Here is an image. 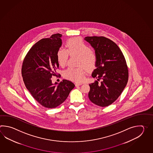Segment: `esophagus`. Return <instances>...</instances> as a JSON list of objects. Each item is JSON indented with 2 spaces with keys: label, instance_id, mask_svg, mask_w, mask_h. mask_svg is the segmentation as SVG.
Listing matches in <instances>:
<instances>
[{
  "label": "esophagus",
  "instance_id": "obj_1",
  "mask_svg": "<svg viewBox=\"0 0 153 153\" xmlns=\"http://www.w3.org/2000/svg\"><path fill=\"white\" fill-rule=\"evenodd\" d=\"M82 84V83H79V82H75V86H80V85H81Z\"/></svg>",
  "mask_w": 153,
  "mask_h": 153
}]
</instances>
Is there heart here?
<instances>
[{
    "mask_svg": "<svg viewBox=\"0 0 153 153\" xmlns=\"http://www.w3.org/2000/svg\"><path fill=\"white\" fill-rule=\"evenodd\" d=\"M67 50L59 49L57 52V59L59 65L65 67L68 59L69 54L71 56H78L76 68H68L63 73L65 78L80 82L84 78L87 69L94 68L97 63V56L94 51L86 44L80 38H73L69 39L67 42Z\"/></svg>",
    "mask_w": 153,
    "mask_h": 153,
    "instance_id": "obj_1",
    "label": "heart"
}]
</instances>
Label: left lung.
Returning <instances> with one entry per match:
<instances>
[{
  "label": "left lung",
  "mask_w": 153,
  "mask_h": 153,
  "mask_svg": "<svg viewBox=\"0 0 153 153\" xmlns=\"http://www.w3.org/2000/svg\"><path fill=\"white\" fill-rule=\"evenodd\" d=\"M85 40L91 44L97 56L96 68L93 78L102 80L89 84L88 98L94 104L107 107L120 96L126 86L128 71L123 52L111 39L104 36H86Z\"/></svg>",
  "instance_id": "1"
}]
</instances>
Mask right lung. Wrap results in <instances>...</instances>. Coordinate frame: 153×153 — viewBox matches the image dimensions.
<instances>
[{"label": "right lung", "instance_id": "obj_1", "mask_svg": "<svg viewBox=\"0 0 153 153\" xmlns=\"http://www.w3.org/2000/svg\"><path fill=\"white\" fill-rule=\"evenodd\" d=\"M62 35L55 34L41 39L29 50L23 60L22 76L26 88L44 107L54 108L65 101L75 87L72 81L63 80L52 84L51 78L59 68L57 52L62 45Z\"/></svg>", "mask_w": 153, "mask_h": 153}]
</instances>
